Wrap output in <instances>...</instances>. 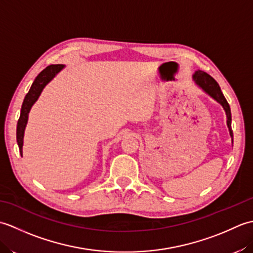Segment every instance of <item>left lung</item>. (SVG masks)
<instances>
[{
	"mask_svg": "<svg viewBox=\"0 0 253 253\" xmlns=\"http://www.w3.org/2000/svg\"><path fill=\"white\" fill-rule=\"evenodd\" d=\"M192 80L195 84L198 85L199 88L202 89L208 95L211 96L212 99L215 100L217 103L223 106V109L226 113V118H227V127L229 130V135L232 137V143L234 141L233 139V130H232V113H230V107L228 102L225 99V96L222 92L221 88H219L218 84L215 82V79L212 78L209 74L204 73L202 71H197L192 76Z\"/></svg>",
	"mask_w": 253,
	"mask_h": 253,
	"instance_id": "obj_1",
	"label": "left lung"
}]
</instances>
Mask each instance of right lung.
<instances>
[{"mask_svg": "<svg viewBox=\"0 0 253 253\" xmlns=\"http://www.w3.org/2000/svg\"><path fill=\"white\" fill-rule=\"evenodd\" d=\"M64 67H65V65H63V64H56V65L47 66L36 77L35 82L32 83L31 87L29 89V92L25 96L23 105H21L20 116L17 123V130H16V139H17V144H18L21 157H23L24 133H25L27 123H28V116H29V112L31 110V107L36 103L37 100L39 99L42 90L44 89L45 85L49 84Z\"/></svg>", "mask_w": 253, "mask_h": 253, "instance_id": "add662e5", "label": "right lung"}]
</instances>
